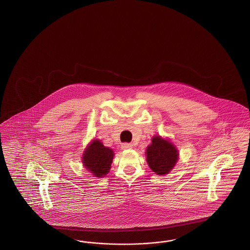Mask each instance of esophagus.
<instances>
[{
	"label": "esophagus",
	"mask_w": 250,
	"mask_h": 250,
	"mask_svg": "<svg viewBox=\"0 0 250 250\" xmlns=\"http://www.w3.org/2000/svg\"><path fill=\"white\" fill-rule=\"evenodd\" d=\"M132 148H133V144H131V143H123L122 144V149L123 150H129Z\"/></svg>",
	"instance_id": "esophagus-1"
}]
</instances>
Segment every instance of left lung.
<instances>
[{"mask_svg": "<svg viewBox=\"0 0 250 250\" xmlns=\"http://www.w3.org/2000/svg\"><path fill=\"white\" fill-rule=\"evenodd\" d=\"M146 156L150 169L162 176L168 174L170 170L173 169L179 159V152L169 140L154 136L147 147Z\"/></svg>", "mask_w": 250, "mask_h": 250, "instance_id": "left-lung-1", "label": "left lung"}]
</instances>
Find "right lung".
<instances>
[{"label": "right lung", "instance_id": "obj_1", "mask_svg": "<svg viewBox=\"0 0 250 250\" xmlns=\"http://www.w3.org/2000/svg\"><path fill=\"white\" fill-rule=\"evenodd\" d=\"M113 156V150L94 140L83 151V164L95 177L102 178L109 173Z\"/></svg>", "mask_w": 250, "mask_h": 250}]
</instances>
